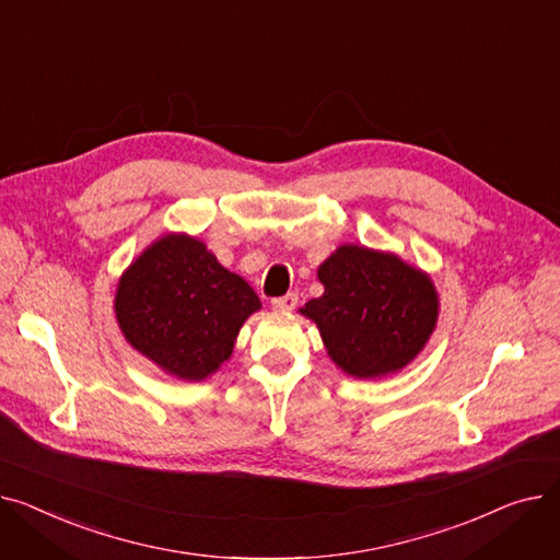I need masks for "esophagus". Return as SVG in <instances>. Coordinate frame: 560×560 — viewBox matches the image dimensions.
I'll use <instances>...</instances> for the list:
<instances>
[{"label": "esophagus", "instance_id": "esophagus-1", "mask_svg": "<svg viewBox=\"0 0 560 560\" xmlns=\"http://www.w3.org/2000/svg\"><path fill=\"white\" fill-rule=\"evenodd\" d=\"M295 305H299V293H287V295H280V299L271 301V307L278 312H291V310H295Z\"/></svg>", "mask_w": 560, "mask_h": 560}]
</instances>
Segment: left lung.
Returning a JSON list of instances; mask_svg holds the SVG:
<instances>
[{
  "mask_svg": "<svg viewBox=\"0 0 560 560\" xmlns=\"http://www.w3.org/2000/svg\"><path fill=\"white\" fill-rule=\"evenodd\" d=\"M325 287L301 314L312 318L335 364L359 380L402 371L439 318L432 278L398 255L339 246L318 267Z\"/></svg>",
  "mask_w": 560,
  "mask_h": 560,
  "instance_id": "obj_1",
  "label": "left lung"
}]
</instances>
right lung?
I'll use <instances>...</instances> for the list:
<instances>
[{"instance_id": "obj_1", "label": "right lung", "mask_w": 560, "mask_h": 560, "mask_svg": "<svg viewBox=\"0 0 560 560\" xmlns=\"http://www.w3.org/2000/svg\"><path fill=\"white\" fill-rule=\"evenodd\" d=\"M259 307L250 284L223 269L203 242L174 233L153 242L124 271L115 295L126 341L187 382L219 371L244 320Z\"/></svg>"}]
</instances>
